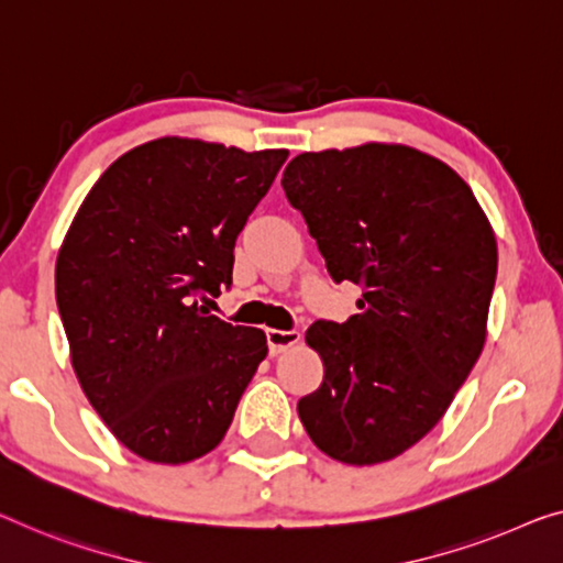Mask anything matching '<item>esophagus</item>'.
Masks as SVG:
<instances>
[{"label": "esophagus", "instance_id": "34e87169", "mask_svg": "<svg viewBox=\"0 0 563 563\" xmlns=\"http://www.w3.org/2000/svg\"><path fill=\"white\" fill-rule=\"evenodd\" d=\"M300 341V331H278L267 329V346H271V354L278 356L283 351H288Z\"/></svg>", "mask_w": 563, "mask_h": 563}]
</instances>
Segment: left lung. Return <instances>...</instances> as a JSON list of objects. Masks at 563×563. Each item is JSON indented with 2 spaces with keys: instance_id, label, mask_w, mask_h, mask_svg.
Masks as SVG:
<instances>
[{
  "instance_id": "obj_1",
  "label": "left lung",
  "mask_w": 563,
  "mask_h": 563,
  "mask_svg": "<svg viewBox=\"0 0 563 563\" xmlns=\"http://www.w3.org/2000/svg\"><path fill=\"white\" fill-rule=\"evenodd\" d=\"M283 189L331 278L364 288L356 316L308 329L323 382L298 417L339 463H387L440 422L481 356L496 232L463 176L405 144L306 151Z\"/></svg>"
}]
</instances>
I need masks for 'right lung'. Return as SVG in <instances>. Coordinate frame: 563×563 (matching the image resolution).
<instances>
[{
	"instance_id": "right-lung-1",
	"label": "right lung",
	"mask_w": 563,
	"mask_h": 563,
	"mask_svg": "<svg viewBox=\"0 0 563 563\" xmlns=\"http://www.w3.org/2000/svg\"><path fill=\"white\" fill-rule=\"evenodd\" d=\"M285 148L146 141L100 174L57 253L55 296L82 391L115 440L184 465L228 434L267 356L260 329L209 316L234 240Z\"/></svg>"
}]
</instances>
